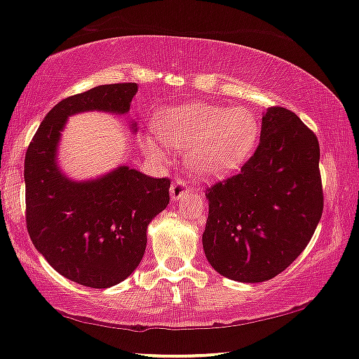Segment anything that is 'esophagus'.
Segmentation results:
<instances>
[{
	"mask_svg": "<svg viewBox=\"0 0 359 359\" xmlns=\"http://www.w3.org/2000/svg\"><path fill=\"white\" fill-rule=\"evenodd\" d=\"M187 193H188V184H187V181H184V180L178 178L175 181V183L171 184V188H170L171 201L181 200V198H183Z\"/></svg>",
	"mask_w": 359,
	"mask_h": 359,
	"instance_id": "34e87169",
	"label": "esophagus"
}]
</instances>
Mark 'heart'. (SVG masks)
Instances as JSON below:
<instances>
[{
  "instance_id": "obj_1",
  "label": "heart",
  "mask_w": 359,
  "mask_h": 359,
  "mask_svg": "<svg viewBox=\"0 0 359 359\" xmlns=\"http://www.w3.org/2000/svg\"><path fill=\"white\" fill-rule=\"evenodd\" d=\"M159 138L148 136L144 151L165 156V144L188 149L187 163L201 178H221L236 171L253 154L259 140V119L246 106L183 103L158 114Z\"/></svg>"
}]
</instances>
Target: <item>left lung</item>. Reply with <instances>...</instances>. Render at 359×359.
I'll list each match as a JSON object with an SVG mask.
<instances>
[{"instance_id":"8db88e82","label":"left lung","mask_w":359,"mask_h":359,"mask_svg":"<svg viewBox=\"0 0 359 359\" xmlns=\"http://www.w3.org/2000/svg\"><path fill=\"white\" fill-rule=\"evenodd\" d=\"M206 198L203 250L211 266L240 283L271 280L303 253L321 219L315 133L290 109L268 108L253 156Z\"/></svg>"}]
</instances>
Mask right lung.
<instances>
[{
    "label": "right lung",
    "mask_w": 359,
    "mask_h": 359,
    "mask_svg": "<svg viewBox=\"0 0 359 359\" xmlns=\"http://www.w3.org/2000/svg\"><path fill=\"white\" fill-rule=\"evenodd\" d=\"M136 91V83L101 85L60 101L26 151L31 241L57 273L88 287L114 286L135 271L146 250L148 224L170 203V180L149 178L128 165L95 180H69L57 166V144L69 116L126 114Z\"/></svg>",
    "instance_id": "add662e5"
}]
</instances>
